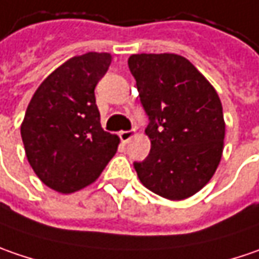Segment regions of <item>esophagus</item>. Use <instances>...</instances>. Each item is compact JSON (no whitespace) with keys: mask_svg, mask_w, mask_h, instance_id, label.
<instances>
[{"mask_svg":"<svg viewBox=\"0 0 259 259\" xmlns=\"http://www.w3.org/2000/svg\"><path fill=\"white\" fill-rule=\"evenodd\" d=\"M135 135H136V133H135V130H123V132H120V133H118V138H120L121 143H127V142H129Z\"/></svg>","mask_w":259,"mask_h":259,"instance_id":"esophagus-1","label":"esophagus"}]
</instances>
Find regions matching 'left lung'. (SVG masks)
Here are the masks:
<instances>
[{
    "instance_id": "left-lung-1",
    "label": "left lung",
    "mask_w": 259,
    "mask_h": 259,
    "mask_svg": "<svg viewBox=\"0 0 259 259\" xmlns=\"http://www.w3.org/2000/svg\"><path fill=\"white\" fill-rule=\"evenodd\" d=\"M149 124L151 152L133 162L141 183L168 200H184L213 177L223 152L222 103L207 79L175 53L129 58Z\"/></svg>"
}]
</instances>
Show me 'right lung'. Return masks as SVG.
Here are the masks:
<instances>
[{"label":"right lung","instance_id":"1","mask_svg":"<svg viewBox=\"0 0 259 259\" xmlns=\"http://www.w3.org/2000/svg\"><path fill=\"white\" fill-rule=\"evenodd\" d=\"M110 53L71 58L40 84L21 124V139L33 171L63 194L94 183L117 151V135L104 132L96 104L98 81Z\"/></svg>","mask_w":259,"mask_h":259}]
</instances>
